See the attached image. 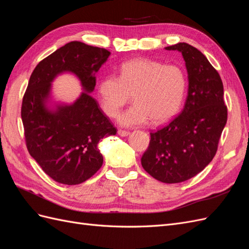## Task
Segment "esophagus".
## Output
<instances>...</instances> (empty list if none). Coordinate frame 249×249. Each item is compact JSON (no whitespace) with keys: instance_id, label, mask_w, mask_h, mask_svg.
<instances>
[{"instance_id":"obj_1","label":"esophagus","mask_w":249,"mask_h":249,"mask_svg":"<svg viewBox=\"0 0 249 249\" xmlns=\"http://www.w3.org/2000/svg\"><path fill=\"white\" fill-rule=\"evenodd\" d=\"M117 134L122 137H126V136H129V135H130V132L129 131H124V130H118Z\"/></svg>"}]
</instances>
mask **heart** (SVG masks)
<instances>
[{"instance_id":"obj_1","label":"heart","mask_w":249,"mask_h":249,"mask_svg":"<svg viewBox=\"0 0 249 249\" xmlns=\"http://www.w3.org/2000/svg\"><path fill=\"white\" fill-rule=\"evenodd\" d=\"M187 86L185 72L175 64L133 59L122 64L119 77H105L99 85L101 105L110 117L130 101L134 105L118 116L120 124L138 125L152 120L162 124L175 116L183 103Z\"/></svg>"}]
</instances>
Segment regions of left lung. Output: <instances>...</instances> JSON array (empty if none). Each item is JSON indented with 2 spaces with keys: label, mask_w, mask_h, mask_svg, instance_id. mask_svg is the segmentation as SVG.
<instances>
[{
  "label": "left lung",
  "mask_w": 249,
  "mask_h": 249,
  "mask_svg": "<svg viewBox=\"0 0 249 249\" xmlns=\"http://www.w3.org/2000/svg\"><path fill=\"white\" fill-rule=\"evenodd\" d=\"M182 53L188 72V95L179 115L150 133L141 164L154 178L180 183L213 160L228 120L219 73L200 51L186 42L165 48Z\"/></svg>",
  "instance_id": "left-lung-1"
}]
</instances>
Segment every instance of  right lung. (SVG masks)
I'll return each instance as SVG.
<instances>
[{"label":"right lung","mask_w":249,"mask_h":249,"mask_svg":"<svg viewBox=\"0 0 249 249\" xmlns=\"http://www.w3.org/2000/svg\"><path fill=\"white\" fill-rule=\"evenodd\" d=\"M111 53L71 41L44 58L33 71L21 104V120L30 155L47 175L64 185H78L103 165L97 144L116 129L88 94L95 73ZM63 72L80 80L85 91L71 105H50L51 82Z\"/></svg>","instance_id":"right-lung-1"}]
</instances>
